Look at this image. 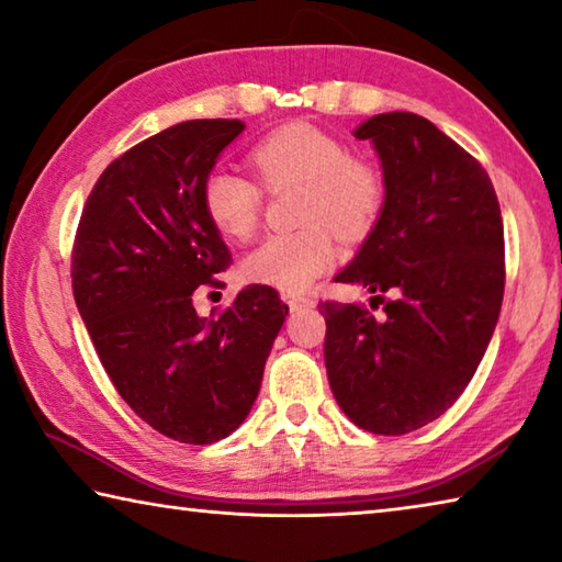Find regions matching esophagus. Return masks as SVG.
I'll return each mask as SVG.
<instances>
[{"label": "esophagus", "instance_id": "1", "mask_svg": "<svg viewBox=\"0 0 562 562\" xmlns=\"http://www.w3.org/2000/svg\"><path fill=\"white\" fill-rule=\"evenodd\" d=\"M282 300L288 302L290 310H304V307H312V304H315L310 297H302V294H282Z\"/></svg>", "mask_w": 562, "mask_h": 562}]
</instances>
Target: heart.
Wrapping results in <instances>:
<instances>
[{"label":"heart","mask_w":562,"mask_h":562,"mask_svg":"<svg viewBox=\"0 0 562 562\" xmlns=\"http://www.w3.org/2000/svg\"><path fill=\"white\" fill-rule=\"evenodd\" d=\"M250 166L268 188L302 183L300 231L274 233L243 260L247 280L297 294L337 260V234L361 237L374 225L384 186L364 160L310 123H288L250 148ZM203 211L227 240H247L260 223L262 193L255 180L231 168H215L203 183Z\"/></svg>","instance_id":"obj_1"}]
</instances>
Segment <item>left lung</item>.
I'll return each mask as SVG.
<instances>
[{"instance_id":"1","label":"left lung","mask_w":562,"mask_h":562,"mask_svg":"<svg viewBox=\"0 0 562 562\" xmlns=\"http://www.w3.org/2000/svg\"><path fill=\"white\" fill-rule=\"evenodd\" d=\"M355 138L374 146L384 203L335 282L383 302H322L331 394L359 429L416 431L469 386L496 329L506 284L503 217L479 160L408 111L376 113Z\"/></svg>"}]
</instances>
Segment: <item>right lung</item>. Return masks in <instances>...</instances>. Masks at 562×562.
<instances>
[{
  "instance_id": "obj_1",
  "label": "right lung",
  "mask_w": 562,
  "mask_h": 562,
  "mask_svg": "<svg viewBox=\"0 0 562 562\" xmlns=\"http://www.w3.org/2000/svg\"><path fill=\"white\" fill-rule=\"evenodd\" d=\"M243 121L176 123L103 170L74 243V300L113 386L158 434L215 443L245 422L288 317L268 284H247L221 317L193 292L231 268L203 211V183Z\"/></svg>"
}]
</instances>
